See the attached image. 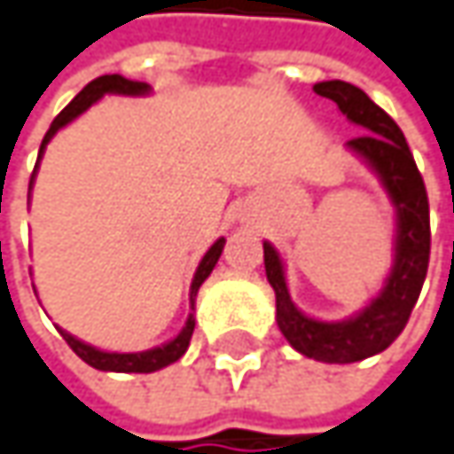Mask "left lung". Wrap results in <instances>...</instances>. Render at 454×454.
I'll return each mask as SVG.
<instances>
[{
	"label": "left lung",
	"instance_id": "1",
	"mask_svg": "<svg viewBox=\"0 0 454 454\" xmlns=\"http://www.w3.org/2000/svg\"><path fill=\"white\" fill-rule=\"evenodd\" d=\"M314 93L335 101L343 116L364 129V135L348 140L346 147L377 174L390 197L397 226L395 260L382 291L364 309L340 322L314 319L291 301L283 260L270 241L262 244L265 272L275 291V319L283 338L314 361L353 364L387 348L403 333L419 301L432 249L429 197L400 127L361 88L343 80H327L317 82Z\"/></svg>",
	"mask_w": 454,
	"mask_h": 454
}]
</instances>
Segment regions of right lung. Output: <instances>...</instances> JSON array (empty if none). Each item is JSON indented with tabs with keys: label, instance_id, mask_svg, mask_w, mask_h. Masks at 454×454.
<instances>
[{
	"label": "right lung",
	"instance_id": "1",
	"mask_svg": "<svg viewBox=\"0 0 454 454\" xmlns=\"http://www.w3.org/2000/svg\"><path fill=\"white\" fill-rule=\"evenodd\" d=\"M147 93H150V85H147V82L127 80V77H121V74H104V77H96L93 82H88V85L69 101V106H64L62 114L51 121V127H49V132H46V137H43V143H41V150H38V160H41L46 145L51 143V137H54L62 127H67L69 121H74L80 114H85L90 106L96 104V101H101L104 96H147ZM35 171H38V163H35ZM35 171H33V176H30V186H33V179H35ZM223 244H226V239H218V241L205 252V257H202L200 265H197V272H194V278H192V288H189L192 309H194V296H197L200 286L207 280V275H210L213 268L218 265V257H221V252H223ZM59 333H62L64 340L69 343V348L74 350L85 364H90L93 369H101V372H121V374H150V372H158V369H163V366H168V364H174V361H179V358L184 356L186 348H189V340H192V333H194V314L186 317L182 333H179L174 340H168V343H163V346H158V348L140 350V353H108V350L93 348V346L77 340V338L69 335L67 330H59Z\"/></svg>",
	"mask_w": 454,
	"mask_h": 454
}]
</instances>
